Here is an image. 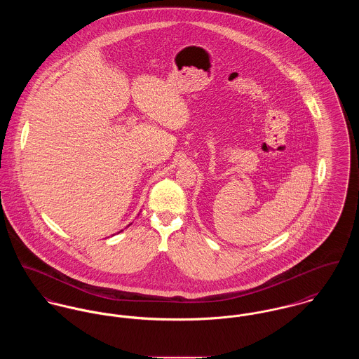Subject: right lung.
Returning a JSON list of instances; mask_svg holds the SVG:
<instances>
[{
	"label": "right lung",
	"instance_id": "obj_1",
	"mask_svg": "<svg viewBox=\"0 0 359 359\" xmlns=\"http://www.w3.org/2000/svg\"><path fill=\"white\" fill-rule=\"evenodd\" d=\"M121 231H122V230H121Z\"/></svg>",
	"mask_w": 359,
	"mask_h": 359
}]
</instances>
